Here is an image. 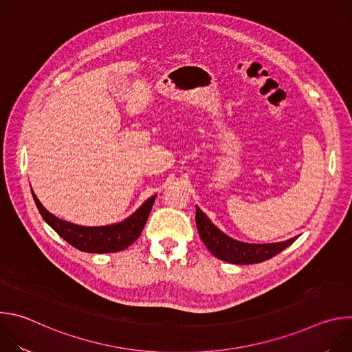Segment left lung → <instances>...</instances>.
Instances as JSON below:
<instances>
[{"label":"left lung","instance_id":"obj_1","mask_svg":"<svg viewBox=\"0 0 352 352\" xmlns=\"http://www.w3.org/2000/svg\"><path fill=\"white\" fill-rule=\"evenodd\" d=\"M195 220L200 238H202L213 256L234 265H252L265 262L280 254L283 249L289 246L298 238L294 236L276 243H246L224 235L197 206Z\"/></svg>","mask_w":352,"mask_h":352}]
</instances>
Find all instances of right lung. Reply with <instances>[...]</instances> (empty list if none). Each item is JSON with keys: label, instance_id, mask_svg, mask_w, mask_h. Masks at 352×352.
Returning <instances> with one entry per match:
<instances>
[{"label": "right lung", "instance_id": "add662e5", "mask_svg": "<svg viewBox=\"0 0 352 352\" xmlns=\"http://www.w3.org/2000/svg\"><path fill=\"white\" fill-rule=\"evenodd\" d=\"M33 199L45 223L69 245L89 254H110L124 250L138 239L146 224L148 213L153 208L156 195L148 197L125 221L106 227H82L60 220L41 206L34 193Z\"/></svg>", "mask_w": 352, "mask_h": 352}]
</instances>
